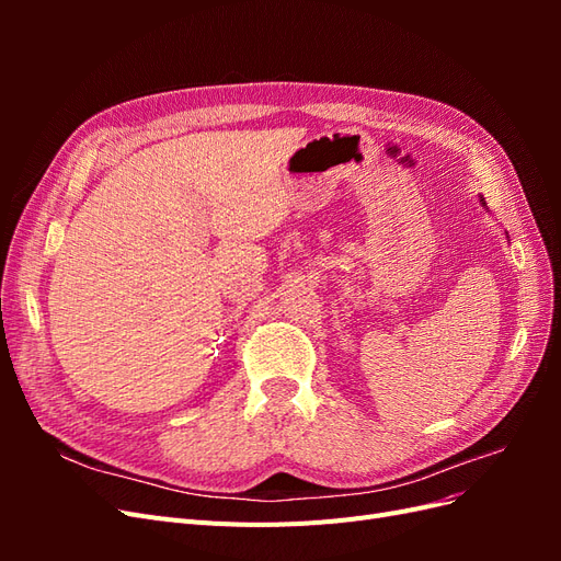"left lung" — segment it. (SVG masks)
<instances>
[{
  "mask_svg": "<svg viewBox=\"0 0 561 561\" xmlns=\"http://www.w3.org/2000/svg\"><path fill=\"white\" fill-rule=\"evenodd\" d=\"M482 201H484V198H482Z\"/></svg>",
  "mask_w": 561,
  "mask_h": 561,
  "instance_id": "8db88e82",
  "label": "left lung"
}]
</instances>
